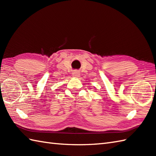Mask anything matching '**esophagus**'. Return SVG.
Instances as JSON below:
<instances>
[{
  "label": "esophagus",
  "instance_id": "34e87169",
  "mask_svg": "<svg viewBox=\"0 0 156 156\" xmlns=\"http://www.w3.org/2000/svg\"><path fill=\"white\" fill-rule=\"evenodd\" d=\"M72 76L74 78H78L80 76V72H79L78 70H74L72 73Z\"/></svg>",
  "mask_w": 156,
  "mask_h": 156
}]
</instances>
